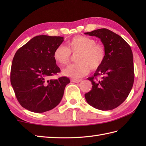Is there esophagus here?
I'll return each mask as SVG.
<instances>
[{"label":"esophagus","mask_w":146,"mask_h":146,"mask_svg":"<svg viewBox=\"0 0 146 146\" xmlns=\"http://www.w3.org/2000/svg\"><path fill=\"white\" fill-rule=\"evenodd\" d=\"M82 80H81V79H73V80H71V82H74V83H79V82H82Z\"/></svg>","instance_id":"obj_1"}]
</instances>
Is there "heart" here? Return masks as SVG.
Instances as JSON below:
<instances>
[{
  "label": "heart",
  "mask_w": 146,
  "mask_h": 146,
  "mask_svg": "<svg viewBox=\"0 0 146 146\" xmlns=\"http://www.w3.org/2000/svg\"><path fill=\"white\" fill-rule=\"evenodd\" d=\"M77 52V63L64 69V76L72 78H82L87 75L90 69L94 70L100 67L106 57V51L103 45L92 38L79 35L68 40L66 47L58 46L54 51L53 58L59 66H64L70 61L71 53Z\"/></svg>",
  "instance_id": "heart-1"
}]
</instances>
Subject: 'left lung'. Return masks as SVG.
Returning a JSON list of instances; mask_svg holds the SVG:
<instances>
[{"label": "left lung", "instance_id": "obj_1", "mask_svg": "<svg viewBox=\"0 0 146 146\" xmlns=\"http://www.w3.org/2000/svg\"><path fill=\"white\" fill-rule=\"evenodd\" d=\"M85 35L101 40L106 51L105 60L94 75L88 78L92 90L85 94L87 103L98 110H110L122 104L131 91L134 80L133 54L122 37L107 29H99ZM98 76L101 78L98 80Z\"/></svg>", "mask_w": 146, "mask_h": 146}]
</instances>
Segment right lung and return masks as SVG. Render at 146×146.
Masks as SVG:
<instances>
[{
  "mask_svg": "<svg viewBox=\"0 0 146 146\" xmlns=\"http://www.w3.org/2000/svg\"><path fill=\"white\" fill-rule=\"evenodd\" d=\"M64 41L63 37L37 36L15 52L11 70V83L18 102L33 112L50 110L60 104L67 77L51 79L60 72L53 52Z\"/></svg>",
  "mask_w": 146,
  "mask_h": 146,
  "instance_id": "right-lung-1",
  "label": "right lung"
}]
</instances>
